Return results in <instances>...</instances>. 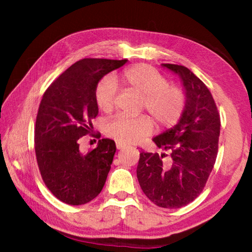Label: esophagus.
Returning a JSON list of instances; mask_svg holds the SVG:
<instances>
[{"mask_svg":"<svg viewBox=\"0 0 252 252\" xmlns=\"http://www.w3.org/2000/svg\"><path fill=\"white\" fill-rule=\"evenodd\" d=\"M116 146H117V149H122V148H125V147H126V144H122V143H120V142H117V144H116Z\"/></svg>","mask_w":252,"mask_h":252,"instance_id":"1","label":"esophagus"}]
</instances>
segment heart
<instances>
[{"label": "heart", "mask_w": 252, "mask_h": 252, "mask_svg": "<svg viewBox=\"0 0 252 252\" xmlns=\"http://www.w3.org/2000/svg\"><path fill=\"white\" fill-rule=\"evenodd\" d=\"M123 81L131 90L143 95V105L160 125L171 126L179 120L185 107L182 90L170 87L168 79L156 69L140 63L123 72ZM117 82L107 76L95 89V100L103 111L110 110L115 104ZM152 120L146 116L127 117L117 115L106 125L107 135L125 144H135L153 132Z\"/></svg>", "instance_id": "b5f03b06"}]
</instances>
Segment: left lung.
<instances>
[{"label": "left lung", "instance_id": "obj_1", "mask_svg": "<svg viewBox=\"0 0 252 252\" xmlns=\"http://www.w3.org/2000/svg\"><path fill=\"white\" fill-rule=\"evenodd\" d=\"M178 74L185 94V107L174 126L153 138L165 154L141 153L136 175L149 200L168 209L192 201L202 191L218 155L220 115L210 91L189 68L162 63Z\"/></svg>", "mask_w": 252, "mask_h": 252}]
</instances>
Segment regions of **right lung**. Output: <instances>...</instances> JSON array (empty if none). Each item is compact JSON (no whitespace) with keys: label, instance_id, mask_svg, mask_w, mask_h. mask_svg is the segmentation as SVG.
Listing matches in <instances>:
<instances>
[{"label":"right lung","instance_id":"add662e5","mask_svg":"<svg viewBox=\"0 0 252 252\" xmlns=\"http://www.w3.org/2000/svg\"><path fill=\"white\" fill-rule=\"evenodd\" d=\"M126 62L84 58L63 71L42 97L34 129L36 161L47 189L68 205L93 200L105 185L115 142L101 138L85 154L79 149V141L92 130L91 121L98 115V82Z\"/></svg>","mask_w":252,"mask_h":252}]
</instances>
